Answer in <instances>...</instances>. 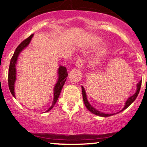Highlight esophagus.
I'll return each instance as SVG.
<instances>
[{"instance_id":"1","label":"esophagus","mask_w":147,"mask_h":147,"mask_svg":"<svg viewBox=\"0 0 147 147\" xmlns=\"http://www.w3.org/2000/svg\"><path fill=\"white\" fill-rule=\"evenodd\" d=\"M83 66V60L82 58H78L77 62H76V66L78 68H81Z\"/></svg>"}]
</instances>
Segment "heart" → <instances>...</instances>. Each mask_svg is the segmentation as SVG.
Masks as SVG:
<instances>
[{
  "label": "heart",
  "mask_w": 147,
  "mask_h": 147,
  "mask_svg": "<svg viewBox=\"0 0 147 147\" xmlns=\"http://www.w3.org/2000/svg\"><path fill=\"white\" fill-rule=\"evenodd\" d=\"M100 41V38H95L94 39V43H98V42H99Z\"/></svg>",
  "instance_id": "heart-1"
}]
</instances>
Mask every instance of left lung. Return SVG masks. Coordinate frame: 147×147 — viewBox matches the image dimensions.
Returning <instances> with one entry per match:
<instances>
[{"label":"left lung","instance_id":"1","mask_svg":"<svg viewBox=\"0 0 147 147\" xmlns=\"http://www.w3.org/2000/svg\"><path fill=\"white\" fill-rule=\"evenodd\" d=\"M141 83H142V80L139 82L138 84H137V90H136V92L134 94L133 96H131L129 97L128 99L127 100V101H126V102L125 104V106H124V108L123 109H122L121 111H123L125 110V109H127V108L129 107V105H131V103L133 102L134 101L136 100V98H137V96H138V94H139V92H140V87H141ZM81 88H82V94H83V102H84V104L85 105V107L87 109H88L89 111H90L91 113H94V115H98V116H100V117H109V116H111V115H115V113H113V114H105V113H102L100 112V111L96 110V109H94V107H92V105H90V103H89L88 100H87V95H86V92H85V89L84 87L83 86H81ZM120 111V112H121Z\"/></svg>","mask_w":147,"mask_h":147}]
</instances>
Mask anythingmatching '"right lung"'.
Instances as JSON below:
<instances>
[{"label":"right lung","mask_w":147,"mask_h":147,"mask_svg":"<svg viewBox=\"0 0 147 147\" xmlns=\"http://www.w3.org/2000/svg\"><path fill=\"white\" fill-rule=\"evenodd\" d=\"M33 35H34L33 34H31L28 38H27L26 39H25L24 41H22L21 43L18 45V47L16 48V51L14 52L13 55L11 59L10 65H9V68L8 81L9 90H10V92L11 93V94L13 97H16L14 92V85L16 80V65L17 64V60H18V56H19V54L21 53V51L29 45L31 39H32ZM57 71H58V72H57V73H58V79H57L56 84H55L54 89H53V103H52V105L46 112L49 111L51 109H52V108L54 107L55 104L56 103L57 100L58 99L59 96H60L62 87L64 86L65 82H66V77H68L67 70H66V68L64 67V66H60Z\"/></svg>","instance_id":"right-lung-1"}]
</instances>
